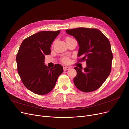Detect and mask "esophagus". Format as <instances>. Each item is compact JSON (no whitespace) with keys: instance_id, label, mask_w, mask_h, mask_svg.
<instances>
[{"instance_id":"1","label":"esophagus","mask_w":129,"mask_h":129,"mask_svg":"<svg viewBox=\"0 0 129 129\" xmlns=\"http://www.w3.org/2000/svg\"><path fill=\"white\" fill-rule=\"evenodd\" d=\"M69 69H70V68H69V67H67V66L63 67V70H64V71H66V70H69Z\"/></svg>"}]
</instances>
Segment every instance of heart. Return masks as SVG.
Returning <instances> with one entry per match:
<instances>
[{
	"label": "heart",
	"instance_id": "1",
	"mask_svg": "<svg viewBox=\"0 0 129 129\" xmlns=\"http://www.w3.org/2000/svg\"><path fill=\"white\" fill-rule=\"evenodd\" d=\"M61 61L62 62L64 63H68L70 62V59L68 57H63L62 59H61Z\"/></svg>",
	"mask_w": 129,
	"mask_h": 129
}]
</instances>
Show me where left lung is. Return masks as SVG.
Instances as JSON below:
<instances>
[{
	"label": "left lung",
	"instance_id": "obj_1",
	"mask_svg": "<svg viewBox=\"0 0 129 129\" xmlns=\"http://www.w3.org/2000/svg\"><path fill=\"white\" fill-rule=\"evenodd\" d=\"M66 32L76 39L79 46V61H85L87 67L82 70L76 67L77 76L73 79L76 87L84 92L99 88L110 75L113 54L107 37L96 29L78 28Z\"/></svg>",
	"mask_w": 129,
	"mask_h": 129
}]
</instances>
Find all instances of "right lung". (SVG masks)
<instances>
[{
  "instance_id": "right-lung-1",
  "label": "right lung",
  "mask_w": 129,
  "mask_h": 129,
  "mask_svg": "<svg viewBox=\"0 0 129 129\" xmlns=\"http://www.w3.org/2000/svg\"><path fill=\"white\" fill-rule=\"evenodd\" d=\"M43 31L24 39L16 56L17 70L23 84L35 94L44 95L53 89L63 67L56 64L52 68L45 64L46 55L51 53L52 42L59 34Z\"/></svg>"
}]
</instances>
